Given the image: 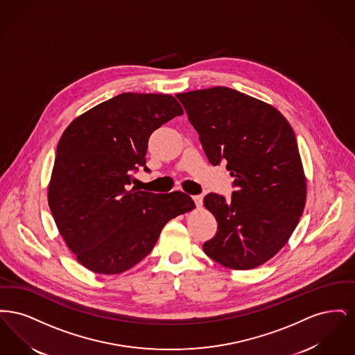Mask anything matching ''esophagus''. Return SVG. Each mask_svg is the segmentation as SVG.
<instances>
[{
    "instance_id": "1",
    "label": "esophagus",
    "mask_w": 355,
    "mask_h": 355,
    "mask_svg": "<svg viewBox=\"0 0 355 355\" xmlns=\"http://www.w3.org/2000/svg\"><path fill=\"white\" fill-rule=\"evenodd\" d=\"M193 200H194V202L197 205V207H201L203 203V197L201 194H197V196H193Z\"/></svg>"
}]
</instances>
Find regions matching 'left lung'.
<instances>
[{"instance_id":"1","label":"left lung","mask_w":355,"mask_h":355,"mask_svg":"<svg viewBox=\"0 0 355 355\" xmlns=\"http://www.w3.org/2000/svg\"><path fill=\"white\" fill-rule=\"evenodd\" d=\"M200 135L211 165L226 161L232 198L209 193L203 203L218 232L203 252L225 268L253 269L278 253L306 202V181L295 135L269 103L230 87L177 94Z\"/></svg>"}]
</instances>
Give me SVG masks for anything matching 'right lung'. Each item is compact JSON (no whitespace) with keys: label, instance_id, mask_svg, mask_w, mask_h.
I'll return each instance as SVG.
<instances>
[{"label":"right lung","instance_id":"add662e5","mask_svg":"<svg viewBox=\"0 0 355 355\" xmlns=\"http://www.w3.org/2000/svg\"><path fill=\"white\" fill-rule=\"evenodd\" d=\"M184 113L169 94L122 93L74 119L61 137L48 201L80 263L97 274L132 269L171 218L196 207L182 191L132 186L154 130Z\"/></svg>","mask_w":355,"mask_h":355}]
</instances>
